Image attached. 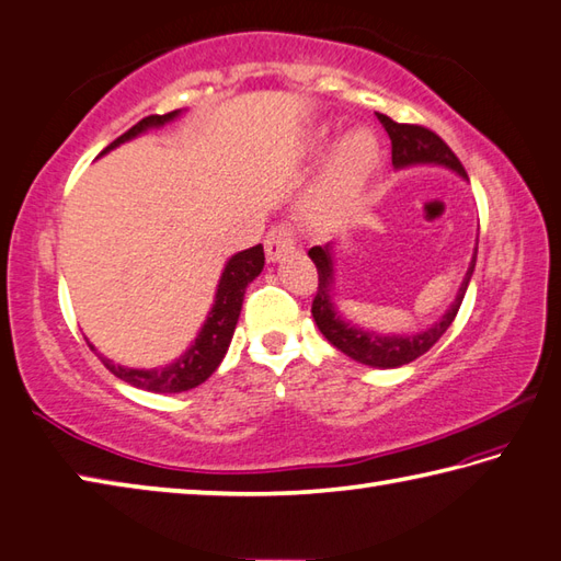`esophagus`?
<instances>
[{
  "instance_id": "obj_1",
  "label": "esophagus",
  "mask_w": 561,
  "mask_h": 561,
  "mask_svg": "<svg viewBox=\"0 0 561 561\" xmlns=\"http://www.w3.org/2000/svg\"><path fill=\"white\" fill-rule=\"evenodd\" d=\"M266 256L268 261H278L285 253H290L298 244V234H295V227L290 221H278V225H273L266 234Z\"/></svg>"
}]
</instances>
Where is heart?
Segmentation results:
<instances>
[{
  "label": "heart",
  "mask_w": 561,
  "mask_h": 561,
  "mask_svg": "<svg viewBox=\"0 0 561 561\" xmlns=\"http://www.w3.org/2000/svg\"><path fill=\"white\" fill-rule=\"evenodd\" d=\"M320 141H327V131L320 134ZM380 158V144L376 134L366 126H356L336 146L330 168L317 187V203L334 205L354 197L364 187L368 175L374 173Z\"/></svg>",
  "instance_id": "heart-1"
}]
</instances>
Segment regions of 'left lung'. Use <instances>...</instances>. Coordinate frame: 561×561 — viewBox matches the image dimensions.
Segmentation results:
<instances>
[{"label": "left lung", "mask_w": 561, "mask_h": 561, "mask_svg": "<svg viewBox=\"0 0 561 561\" xmlns=\"http://www.w3.org/2000/svg\"><path fill=\"white\" fill-rule=\"evenodd\" d=\"M376 116L390 136V146H393V151L390 153H393L396 168H405L415 163H439V165L451 168V171H457L459 175H467L457 153H454L435 131H430L427 126L400 124L386 114H376ZM308 256L317 266V293L312 300V317L317 327H320V332L324 334V340L334 344L346 356L356 358V362H362L366 366H378V368H396V366L415 362L417 356L430 352V348L439 342V336L449 330V324L454 322V317H457L461 308L463 293H467L473 266H477V251H473V261L467 271V278H463L461 288L457 293V298H454L447 314L442 317L439 322L432 324L430 330L412 336H380L376 332L356 330L354 324L344 322L340 312L334 310V305L330 300V290H332L330 249L312 247L308 251Z\"/></svg>", "instance_id": "left-lung-1"}]
</instances>
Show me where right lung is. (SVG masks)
<instances>
[{
    "instance_id": "1",
    "label": "right lung",
    "mask_w": 561,
    "mask_h": 561,
    "mask_svg": "<svg viewBox=\"0 0 561 561\" xmlns=\"http://www.w3.org/2000/svg\"><path fill=\"white\" fill-rule=\"evenodd\" d=\"M175 114L178 110L168 114L144 116L139 124H134L129 131L122 134L119 139H114L102 153H107L110 149H114V146L134 139L136 134L149 129V126H161L165 122H171ZM263 261H266V256H263L261 244L251 247L247 251H239L237 256L229 259L227 268L219 278L213 312H209L205 327L199 330L195 344L190 346L175 364L165 368H151V371L116 366L107 362V358H102V364L107 366L116 378H122L136 388L151 390V393H181V390H190L199 383H205V380L217 371V366L227 354L231 334H234V327L241 312V302H244L247 285L259 276L263 268Z\"/></svg>"
}]
</instances>
